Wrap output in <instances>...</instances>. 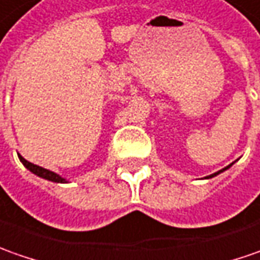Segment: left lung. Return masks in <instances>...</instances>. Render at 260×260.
<instances>
[{
  "label": "left lung",
  "mask_w": 260,
  "mask_h": 260,
  "mask_svg": "<svg viewBox=\"0 0 260 260\" xmlns=\"http://www.w3.org/2000/svg\"><path fill=\"white\" fill-rule=\"evenodd\" d=\"M232 164H233V162H232ZM232 164H230V166H228V167H224V168H223V170H220V171H217V173H214V174L209 175V177H204V178H211V177H214V175H219L220 173H223V171H226V170H228V168H230V167H232Z\"/></svg>",
  "instance_id": "obj_1"
}]
</instances>
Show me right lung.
<instances>
[{
  "label": "right lung",
  "instance_id": "obj_1",
  "mask_svg": "<svg viewBox=\"0 0 260 260\" xmlns=\"http://www.w3.org/2000/svg\"><path fill=\"white\" fill-rule=\"evenodd\" d=\"M20 158V161L23 162V166L27 168V170H30L32 174L39 175L41 178H44V180H49V181H53V183H69L66 178H63L61 175L56 174V173H53V171H50V170H46V168H43L40 166H36V164H32V162H28L25 158H23L21 155H18Z\"/></svg>",
  "mask_w": 260,
  "mask_h": 260
}]
</instances>
